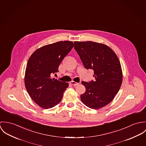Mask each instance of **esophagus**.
<instances>
[{
    "instance_id": "esophagus-1",
    "label": "esophagus",
    "mask_w": 146,
    "mask_h": 146,
    "mask_svg": "<svg viewBox=\"0 0 146 146\" xmlns=\"http://www.w3.org/2000/svg\"><path fill=\"white\" fill-rule=\"evenodd\" d=\"M70 84H72V85H73V86H77V85H78L80 83H77V82H74V81H71V82H70Z\"/></svg>"
}]
</instances>
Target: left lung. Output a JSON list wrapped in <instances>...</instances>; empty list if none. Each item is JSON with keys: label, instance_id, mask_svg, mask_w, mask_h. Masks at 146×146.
Segmentation results:
<instances>
[{"label": "left lung", "instance_id": "obj_1", "mask_svg": "<svg viewBox=\"0 0 146 146\" xmlns=\"http://www.w3.org/2000/svg\"><path fill=\"white\" fill-rule=\"evenodd\" d=\"M74 49L87 69H93L95 80L82 81L86 92L81 101L92 109L109 104L118 92L123 80L120 63L113 50L102 44L75 41Z\"/></svg>", "mask_w": 146, "mask_h": 146}]
</instances>
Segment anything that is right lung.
<instances>
[{
  "instance_id": "add662e5",
  "label": "right lung",
  "mask_w": 146,
  "mask_h": 146,
  "mask_svg": "<svg viewBox=\"0 0 146 146\" xmlns=\"http://www.w3.org/2000/svg\"><path fill=\"white\" fill-rule=\"evenodd\" d=\"M74 46L69 41H59L36 50L29 59L25 84L33 101L43 109L52 108L62 100L68 83L51 78Z\"/></svg>"
}]
</instances>
